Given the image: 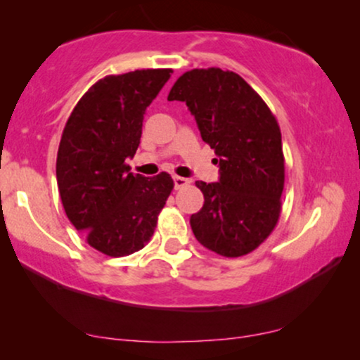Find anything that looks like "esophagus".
I'll use <instances>...</instances> for the list:
<instances>
[{
	"instance_id": "obj_1",
	"label": "esophagus",
	"mask_w": 360,
	"mask_h": 360,
	"mask_svg": "<svg viewBox=\"0 0 360 360\" xmlns=\"http://www.w3.org/2000/svg\"><path fill=\"white\" fill-rule=\"evenodd\" d=\"M174 185L176 190H180V188H184V186L190 185V180L184 179V176H174Z\"/></svg>"
}]
</instances>
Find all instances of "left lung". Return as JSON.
<instances>
[{"label": "left lung", "mask_w": 360, "mask_h": 360, "mask_svg": "<svg viewBox=\"0 0 360 360\" xmlns=\"http://www.w3.org/2000/svg\"><path fill=\"white\" fill-rule=\"evenodd\" d=\"M185 101L219 164L216 184L196 181L205 205L190 224L200 244L224 257L257 249L277 226L285 159L278 122L252 86L221 68L185 72L169 93Z\"/></svg>", "instance_id": "left-lung-1"}]
</instances>
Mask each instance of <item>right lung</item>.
I'll return each instance as SVG.
<instances>
[{
	"instance_id": "obj_1",
	"label": "right lung",
	"mask_w": 360,
	"mask_h": 360,
	"mask_svg": "<svg viewBox=\"0 0 360 360\" xmlns=\"http://www.w3.org/2000/svg\"><path fill=\"white\" fill-rule=\"evenodd\" d=\"M172 68H147L98 80L73 108L57 152L63 210L86 243L110 257L137 252L149 243L174 180L132 175L147 106Z\"/></svg>"
}]
</instances>
